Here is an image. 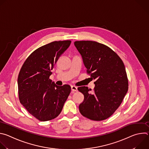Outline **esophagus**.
<instances>
[{"instance_id": "obj_1", "label": "esophagus", "mask_w": 149, "mask_h": 149, "mask_svg": "<svg viewBox=\"0 0 149 149\" xmlns=\"http://www.w3.org/2000/svg\"><path fill=\"white\" fill-rule=\"evenodd\" d=\"M71 90L74 93V92H76L78 91L77 90V87H75V86H71Z\"/></svg>"}]
</instances>
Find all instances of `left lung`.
<instances>
[{"mask_svg": "<svg viewBox=\"0 0 149 149\" xmlns=\"http://www.w3.org/2000/svg\"><path fill=\"white\" fill-rule=\"evenodd\" d=\"M87 74L95 79L93 93L87 87L78 90L84 95L80 113L87 118L101 121L116 111L128 91L129 82L124 63L110 48L91 40L75 41Z\"/></svg>", "mask_w": 149, "mask_h": 149, "instance_id": "8db88e82", "label": "left lung"}]
</instances>
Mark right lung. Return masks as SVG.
Here are the masks:
<instances>
[{
	"mask_svg": "<svg viewBox=\"0 0 149 149\" xmlns=\"http://www.w3.org/2000/svg\"><path fill=\"white\" fill-rule=\"evenodd\" d=\"M71 41H54L34 51L25 60L17 78L19 99L27 111L41 121L61 113L71 93L69 85L58 86L49 79L59 56Z\"/></svg>",
	"mask_w": 149,
	"mask_h": 149,
	"instance_id": "add662e5",
	"label": "right lung"
}]
</instances>
